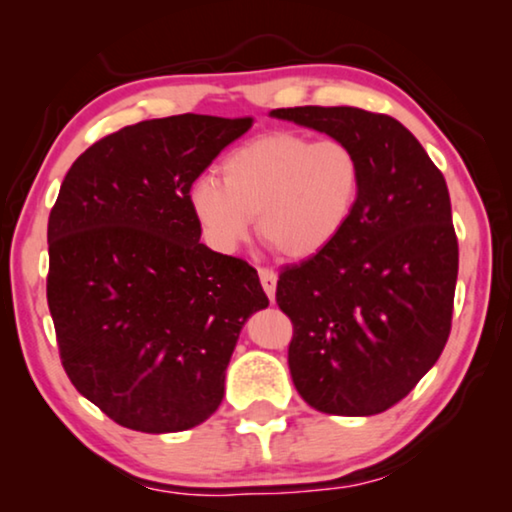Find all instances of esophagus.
<instances>
[{"instance_id": "obj_1", "label": "esophagus", "mask_w": 512, "mask_h": 512, "mask_svg": "<svg viewBox=\"0 0 512 512\" xmlns=\"http://www.w3.org/2000/svg\"><path fill=\"white\" fill-rule=\"evenodd\" d=\"M258 277H261V286H263V291L268 293V298L275 300V289H277V275H275V270H270V268H258Z\"/></svg>"}]
</instances>
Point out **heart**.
Here are the masks:
<instances>
[{
	"mask_svg": "<svg viewBox=\"0 0 512 512\" xmlns=\"http://www.w3.org/2000/svg\"><path fill=\"white\" fill-rule=\"evenodd\" d=\"M221 179L202 174L188 205L202 240L233 254L258 233L277 254L310 258L331 247L359 207L363 167L342 139H310L289 130L258 135L223 158Z\"/></svg>",
	"mask_w": 512,
	"mask_h": 512,
	"instance_id": "heart-1",
	"label": "heart"
}]
</instances>
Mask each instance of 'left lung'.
Here are the masks:
<instances>
[{"label":"left lung","instance_id":"8db88e82","mask_svg":"<svg viewBox=\"0 0 512 512\" xmlns=\"http://www.w3.org/2000/svg\"><path fill=\"white\" fill-rule=\"evenodd\" d=\"M275 118L359 153V207L321 254L284 268L277 305L293 324L289 368L314 410H389L438 361L452 328L459 244L443 172L408 128L356 107L275 109Z\"/></svg>","mask_w":512,"mask_h":512}]
</instances>
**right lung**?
I'll list each match as a JSON object with an SVG mask.
<instances>
[{
	"label": "right lung",
	"instance_id": "1",
	"mask_svg": "<svg viewBox=\"0 0 512 512\" xmlns=\"http://www.w3.org/2000/svg\"><path fill=\"white\" fill-rule=\"evenodd\" d=\"M251 118L128 125L69 167L48 216L46 298L62 368L116 424L174 433L221 405L244 321L268 307L247 261L200 242L188 191Z\"/></svg>",
	"mask_w": 512,
	"mask_h": 512
}]
</instances>
